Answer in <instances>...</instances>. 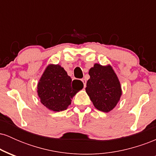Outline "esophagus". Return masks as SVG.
I'll use <instances>...</instances> for the list:
<instances>
[{"instance_id": "1", "label": "esophagus", "mask_w": 156, "mask_h": 156, "mask_svg": "<svg viewBox=\"0 0 156 156\" xmlns=\"http://www.w3.org/2000/svg\"><path fill=\"white\" fill-rule=\"evenodd\" d=\"M81 80H82V82H83V87H86V84H87V80H86L85 78H83V79H82Z\"/></svg>"}]
</instances>
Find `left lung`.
<instances>
[{"label": "left lung", "mask_w": 156, "mask_h": 156, "mask_svg": "<svg viewBox=\"0 0 156 156\" xmlns=\"http://www.w3.org/2000/svg\"><path fill=\"white\" fill-rule=\"evenodd\" d=\"M86 92L98 110L108 113L120 101L122 94L120 82L110 64H94L89 71Z\"/></svg>", "instance_id": "1"}]
</instances>
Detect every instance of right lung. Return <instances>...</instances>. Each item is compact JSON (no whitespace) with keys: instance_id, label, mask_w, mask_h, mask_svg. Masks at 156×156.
<instances>
[{"instance_id":"obj_1","label":"right lung","mask_w":156,"mask_h":156,"mask_svg":"<svg viewBox=\"0 0 156 156\" xmlns=\"http://www.w3.org/2000/svg\"><path fill=\"white\" fill-rule=\"evenodd\" d=\"M83 87V83L80 80L72 81L59 64H50L39 78L37 92L44 106L54 112H59L68 108L73 97Z\"/></svg>"}]
</instances>
